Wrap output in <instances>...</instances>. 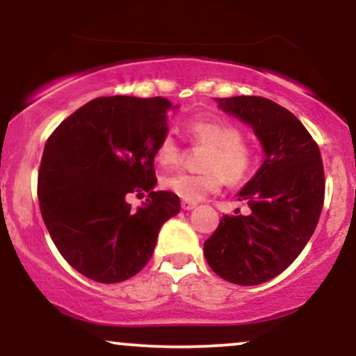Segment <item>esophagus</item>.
I'll return each instance as SVG.
<instances>
[{"instance_id": "34e87169", "label": "esophagus", "mask_w": 356, "mask_h": 356, "mask_svg": "<svg viewBox=\"0 0 356 356\" xmlns=\"http://www.w3.org/2000/svg\"><path fill=\"white\" fill-rule=\"evenodd\" d=\"M181 206H182V209H184V211H192V209H195V207H197V202L182 201V202H181Z\"/></svg>"}]
</instances>
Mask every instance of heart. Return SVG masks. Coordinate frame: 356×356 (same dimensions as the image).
<instances>
[{
    "label": "heart",
    "mask_w": 356,
    "mask_h": 356,
    "mask_svg": "<svg viewBox=\"0 0 356 356\" xmlns=\"http://www.w3.org/2000/svg\"><path fill=\"white\" fill-rule=\"evenodd\" d=\"M184 132L195 145L204 147L199 174H174L162 179V187L182 201L197 202L214 194L224 181L239 182L251 174L254 167V152L234 124L212 115L191 118ZM155 161L162 167H172L181 161V149L170 136L161 138L155 149Z\"/></svg>",
    "instance_id": "obj_1"
}]
</instances>
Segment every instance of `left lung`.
I'll return each instance as SVG.
<instances>
[{"label": "left lung", "mask_w": 356, "mask_h": 356, "mask_svg": "<svg viewBox=\"0 0 356 356\" xmlns=\"http://www.w3.org/2000/svg\"><path fill=\"white\" fill-rule=\"evenodd\" d=\"M227 115L249 125L261 142L263 165L238 192L248 216H222L204 243L216 275L254 286L283 273L313 236L325 199L320 149L289 110L263 97L216 99Z\"/></svg>", "instance_id": "1"}]
</instances>
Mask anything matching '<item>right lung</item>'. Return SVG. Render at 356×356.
Wrapping results in <instances>:
<instances>
[{"instance_id":"add662e5","label":"right lung","mask_w":356,"mask_h":356,"mask_svg":"<svg viewBox=\"0 0 356 356\" xmlns=\"http://www.w3.org/2000/svg\"><path fill=\"white\" fill-rule=\"evenodd\" d=\"M162 97H100L65 118L44 144L38 174L42 216L60 254L97 283L137 275L154 254L162 224L181 211L169 191H154V157L167 136ZM149 197L137 210L126 195Z\"/></svg>"}]
</instances>
